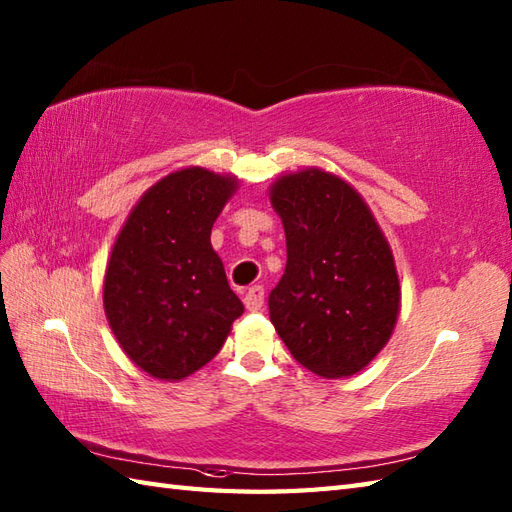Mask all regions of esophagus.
Masks as SVG:
<instances>
[{
	"label": "esophagus",
	"instance_id": "1",
	"mask_svg": "<svg viewBox=\"0 0 512 512\" xmlns=\"http://www.w3.org/2000/svg\"><path fill=\"white\" fill-rule=\"evenodd\" d=\"M244 306L250 312L262 310V306H264V286H250L248 292H246V297H244Z\"/></svg>",
	"mask_w": 512,
	"mask_h": 512
}]
</instances>
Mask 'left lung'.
<instances>
[{"label":"left lung","instance_id":"1","mask_svg":"<svg viewBox=\"0 0 512 512\" xmlns=\"http://www.w3.org/2000/svg\"><path fill=\"white\" fill-rule=\"evenodd\" d=\"M270 204L288 250L268 297L270 321L310 372L354 376L387 345L400 312L387 239L361 193L317 167L277 178Z\"/></svg>","mask_w":512,"mask_h":512}]
</instances>
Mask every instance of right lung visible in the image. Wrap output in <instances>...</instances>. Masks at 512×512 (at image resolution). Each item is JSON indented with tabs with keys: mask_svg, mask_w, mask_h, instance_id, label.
I'll list each match as a JSON object with an SVG mask.
<instances>
[{
	"mask_svg": "<svg viewBox=\"0 0 512 512\" xmlns=\"http://www.w3.org/2000/svg\"><path fill=\"white\" fill-rule=\"evenodd\" d=\"M235 176L173 171L129 213L105 270L103 306L118 345L160 380H182L222 350L244 312L228 286L211 228Z\"/></svg>",
	"mask_w": 512,
	"mask_h": 512,
	"instance_id": "1",
	"label": "right lung"
}]
</instances>
